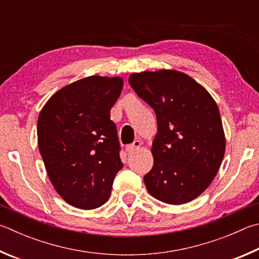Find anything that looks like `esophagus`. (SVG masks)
I'll return each mask as SVG.
<instances>
[{
	"mask_svg": "<svg viewBox=\"0 0 259 259\" xmlns=\"http://www.w3.org/2000/svg\"><path fill=\"white\" fill-rule=\"evenodd\" d=\"M140 147H141V142L140 141H134V143L133 144H130V146H127L126 147V151H127V153H133V152H135L138 150V149H140Z\"/></svg>",
	"mask_w": 259,
	"mask_h": 259,
	"instance_id": "34e87169",
	"label": "esophagus"
}]
</instances>
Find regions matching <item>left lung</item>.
<instances>
[{"mask_svg": "<svg viewBox=\"0 0 259 259\" xmlns=\"http://www.w3.org/2000/svg\"><path fill=\"white\" fill-rule=\"evenodd\" d=\"M130 85L153 108L157 134L144 184L169 205L192 201L209 187L225 153L219 107L192 77L174 69L134 72Z\"/></svg>", "mask_w": 259, "mask_h": 259, "instance_id": "obj_1", "label": "left lung"}]
</instances>
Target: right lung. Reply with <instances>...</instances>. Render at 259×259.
Masks as SVG:
<instances>
[{
	"mask_svg": "<svg viewBox=\"0 0 259 259\" xmlns=\"http://www.w3.org/2000/svg\"><path fill=\"white\" fill-rule=\"evenodd\" d=\"M122 85L119 76L85 77L57 91L38 115L37 143L49 179L79 209L104 205L124 166L110 119Z\"/></svg>",
	"mask_w": 259,
	"mask_h": 259,
	"instance_id": "add662e5",
	"label": "right lung"
}]
</instances>
